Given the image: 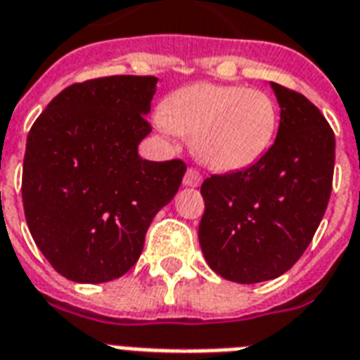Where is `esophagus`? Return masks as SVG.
<instances>
[{
    "mask_svg": "<svg viewBox=\"0 0 360 360\" xmlns=\"http://www.w3.org/2000/svg\"><path fill=\"white\" fill-rule=\"evenodd\" d=\"M183 185L185 186H200L202 185V175L196 169L188 168L186 169L185 177H183Z\"/></svg>",
    "mask_w": 360,
    "mask_h": 360,
    "instance_id": "obj_1",
    "label": "esophagus"
}]
</instances>
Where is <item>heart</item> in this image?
Wrapping results in <instances>:
<instances>
[{
	"label": "heart",
	"mask_w": 360,
	"mask_h": 360,
	"mask_svg": "<svg viewBox=\"0 0 360 360\" xmlns=\"http://www.w3.org/2000/svg\"><path fill=\"white\" fill-rule=\"evenodd\" d=\"M156 122L169 134L192 137V149L211 169L236 172L270 149L279 111L262 90L196 82L169 94Z\"/></svg>",
	"instance_id": "heart-1"
}]
</instances>
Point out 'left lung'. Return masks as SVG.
Segmentation results:
<instances>
[{
	"label": "left lung",
	"mask_w": 360,
	"mask_h": 360,
	"mask_svg": "<svg viewBox=\"0 0 360 360\" xmlns=\"http://www.w3.org/2000/svg\"><path fill=\"white\" fill-rule=\"evenodd\" d=\"M281 107L276 141L253 166L202 183L198 240L221 278L251 285L279 278L308 249L325 215L334 174V131L295 90L270 82Z\"/></svg>",
	"instance_id": "left-lung-1"
}]
</instances>
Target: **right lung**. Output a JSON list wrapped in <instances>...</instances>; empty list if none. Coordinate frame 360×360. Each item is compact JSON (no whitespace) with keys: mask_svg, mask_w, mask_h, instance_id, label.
I'll use <instances>...</instances> for the list:
<instances>
[{"mask_svg":"<svg viewBox=\"0 0 360 360\" xmlns=\"http://www.w3.org/2000/svg\"><path fill=\"white\" fill-rule=\"evenodd\" d=\"M156 82L150 75H113L71 84L27 134V229L52 268L75 283L124 276L155 215L179 191L185 162L137 155L150 134L145 117Z\"/></svg>","mask_w":360,"mask_h":360,"instance_id":"right-lung-1","label":"right lung"}]
</instances>
